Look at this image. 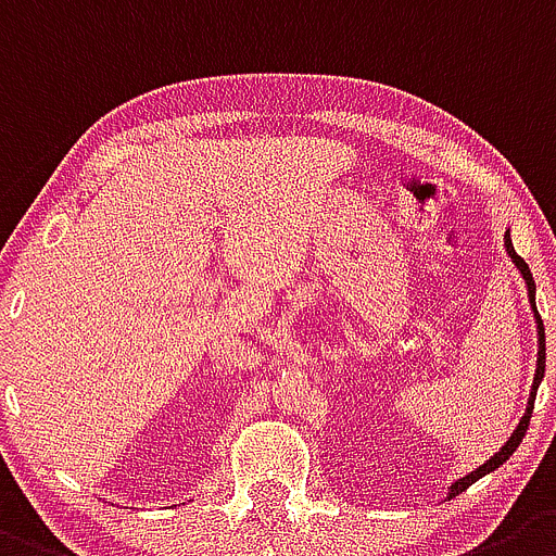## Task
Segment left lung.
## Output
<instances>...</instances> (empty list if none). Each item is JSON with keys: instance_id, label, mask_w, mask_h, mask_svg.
Masks as SVG:
<instances>
[{"instance_id": "1", "label": "left lung", "mask_w": 556, "mask_h": 556, "mask_svg": "<svg viewBox=\"0 0 556 556\" xmlns=\"http://www.w3.org/2000/svg\"><path fill=\"white\" fill-rule=\"evenodd\" d=\"M504 249H507V257L513 260V266L518 268V274H521V277H523V282H527L529 304H532L534 324H538V371H534L532 393H529L527 413H523L521 424H518V427H515V432L509 434V440H507V443H504V446L498 448V452L493 454V457H490V459H484V463L479 465V468H473L471 473H465L463 479H457V482H454L452 488H448L446 498H454V496H459V493H463V490H468V488H471L473 482H479V479H482V477H488V473H493V471H496L498 465H504V463H507V459L513 457V452H515V448L521 446L523 434H527V429H529V418H532V409H534V396H538V388H540V382H543V374H546V329H543V321H540V315H538V304H534V279H532V271H529V266H527V263H523V260L518 257V254H515L513 238H509V229H507V232H504Z\"/></svg>"}]
</instances>
